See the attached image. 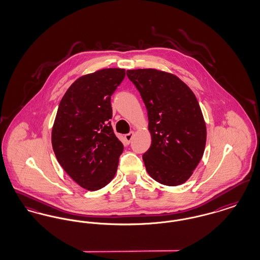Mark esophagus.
Segmentation results:
<instances>
[{"label":"esophagus","instance_id":"34e87169","mask_svg":"<svg viewBox=\"0 0 260 260\" xmlns=\"http://www.w3.org/2000/svg\"><path fill=\"white\" fill-rule=\"evenodd\" d=\"M134 136H135V132H131L129 134H127V135H125V136H124V139L126 140V142H127V143H129V142H131V140L133 139Z\"/></svg>","mask_w":260,"mask_h":260}]
</instances>
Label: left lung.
I'll return each mask as SVG.
<instances>
[{"mask_svg":"<svg viewBox=\"0 0 260 260\" xmlns=\"http://www.w3.org/2000/svg\"><path fill=\"white\" fill-rule=\"evenodd\" d=\"M148 114L152 143L142 156L149 175L157 182H186L201 161L207 127L198 100L178 77L161 70H127Z\"/></svg>","mask_w":260,"mask_h":260,"instance_id":"8db88e82","label":"left lung"}]
</instances>
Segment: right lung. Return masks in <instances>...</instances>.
I'll return each mask as SVG.
<instances>
[{"label": "right lung", "mask_w": 260, "mask_h": 260, "mask_svg": "<svg viewBox=\"0 0 260 260\" xmlns=\"http://www.w3.org/2000/svg\"><path fill=\"white\" fill-rule=\"evenodd\" d=\"M125 70L107 68L77 79L63 95L51 131V144L63 170L88 191L115 176L124 145L115 136L111 95Z\"/></svg>", "instance_id": "right-lung-1"}]
</instances>
